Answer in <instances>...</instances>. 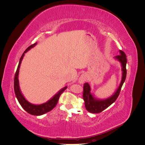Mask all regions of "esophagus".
I'll use <instances>...</instances> for the list:
<instances>
[{"label": "esophagus", "instance_id": "obj_1", "mask_svg": "<svg viewBox=\"0 0 145 145\" xmlns=\"http://www.w3.org/2000/svg\"><path fill=\"white\" fill-rule=\"evenodd\" d=\"M87 80V77L85 75V74H82V75L80 76V77L78 78V82L80 83H83L85 82H86Z\"/></svg>", "mask_w": 145, "mask_h": 145}]
</instances>
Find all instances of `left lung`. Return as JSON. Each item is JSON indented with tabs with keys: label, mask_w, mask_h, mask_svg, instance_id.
Instances as JSON below:
<instances>
[{
	"label": "left lung",
	"mask_w": 145,
	"mask_h": 145,
	"mask_svg": "<svg viewBox=\"0 0 145 145\" xmlns=\"http://www.w3.org/2000/svg\"><path fill=\"white\" fill-rule=\"evenodd\" d=\"M120 54L118 55L116 57V58L121 63L122 66V71H123V76L122 79L120 83V85L117 89V91L115 93L112 97H109L106 100H96L94 99L93 96L90 93L91 88L90 86L88 83H86L84 84L83 86V99L85 101V107L86 110L91 112V113H94V114H98L101 112H102L105 109H106L108 107L112 105L118 98V95L120 93V91L121 89V87L123 84L126 79V62H127V59L126 56L125 52L122 51H120Z\"/></svg>",
	"instance_id": "obj_1"
}]
</instances>
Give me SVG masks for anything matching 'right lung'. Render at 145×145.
<instances>
[{
	"mask_svg": "<svg viewBox=\"0 0 145 145\" xmlns=\"http://www.w3.org/2000/svg\"><path fill=\"white\" fill-rule=\"evenodd\" d=\"M36 45V43H35L34 44L30 45L29 47H28L27 49L24 51L23 54L21 56L18 67H17L16 72L15 73V76H14V93H15L16 97L17 99V100L19 101L21 106L26 111L31 115L41 116V115L44 114L48 112L51 111L52 109L56 106L57 104L60 95L63 93V91L67 89V87L66 86L63 88V89H61L57 94H56L54 97H52L51 100L48 101V102L41 105H38L31 104L29 102H28V101L25 99L23 95L22 94L19 89V80H18V75H19V70L20 66L22 62V59L24 57L25 52H27L30 48L34 47Z\"/></svg>",
	"mask_w": 145,
	"mask_h": 145,
	"instance_id": "right-lung-1",
	"label": "right lung"
}]
</instances>
